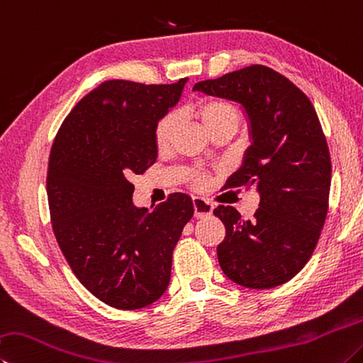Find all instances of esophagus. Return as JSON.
<instances>
[{
    "label": "esophagus",
    "mask_w": 363,
    "mask_h": 363,
    "mask_svg": "<svg viewBox=\"0 0 363 363\" xmlns=\"http://www.w3.org/2000/svg\"><path fill=\"white\" fill-rule=\"evenodd\" d=\"M194 209H195V217H208L213 214V203L208 200L201 199V196H194Z\"/></svg>",
    "instance_id": "esophagus-1"
}]
</instances>
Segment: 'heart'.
<instances>
[{"label":"heart","instance_id":"heart-1","mask_svg":"<svg viewBox=\"0 0 363 363\" xmlns=\"http://www.w3.org/2000/svg\"><path fill=\"white\" fill-rule=\"evenodd\" d=\"M196 114L200 116L204 127L211 131L216 127L223 123H238V111L235 109L233 104L228 101L219 100V98H209V100L201 101L196 106ZM174 116H164L162 117L155 125V144L159 147H167L171 138L174 133ZM199 184H203V181H199Z\"/></svg>","mask_w":363,"mask_h":363}]
</instances>
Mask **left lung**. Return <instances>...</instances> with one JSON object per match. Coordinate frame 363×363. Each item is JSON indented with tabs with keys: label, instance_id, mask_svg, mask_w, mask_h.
<instances>
[{
	"label": "left lung",
	"instance_id": "left-lung-1",
	"mask_svg": "<svg viewBox=\"0 0 363 363\" xmlns=\"http://www.w3.org/2000/svg\"><path fill=\"white\" fill-rule=\"evenodd\" d=\"M194 90L240 103L252 141L227 184L255 187L254 219H242L233 206L214 209L225 225L217 246L222 272L249 289L284 284L311 259L328 211L332 163L315 109L295 84L263 65L201 81Z\"/></svg>",
	"mask_w": 363,
	"mask_h": 363
}]
</instances>
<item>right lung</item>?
I'll return each instance as SVG.
<instances>
[{
    "label": "right lung",
    "mask_w": 363,
    "mask_h": 363,
    "mask_svg": "<svg viewBox=\"0 0 363 363\" xmlns=\"http://www.w3.org/2000/svg\"><path fill=\"white\" fill-rule=\"evenodd\" d=\"M186 82H103L52 144L48 199L57 242L84 287L117 309H140L164 294L173 250L194 216L192 199L181 192L155 208L135 206L130 182L157 160L155 125Z\"/></svg>",
    "instance_id": "right-lung-1"
}]
</instances>
